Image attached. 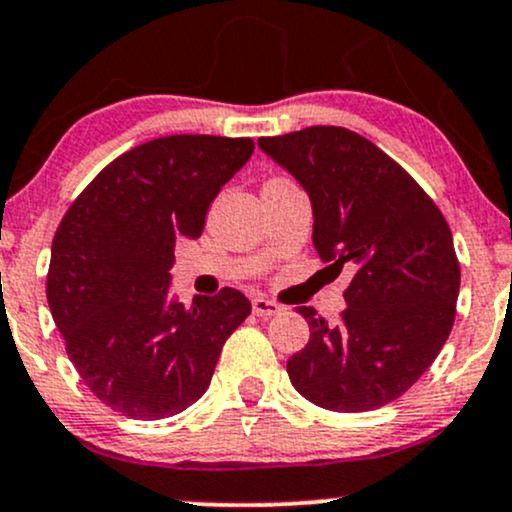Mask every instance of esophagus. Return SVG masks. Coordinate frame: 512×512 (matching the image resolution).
<instances>
[{"label":"esophagus","mask_w":512,"mask_h":512,"mask_svg":"<svg viewBox=\"0 0 512 512\" xmlns=\"http://www.w3.org/2000/svg\"><path fill=\"white\" fill-rule=\"evenodd\" d=\"M252 313L257 317H272V315H279L281 313V305L276 301H269V298H252Z\"/></svg>","instance_id":"obj_1"}]
</instances>
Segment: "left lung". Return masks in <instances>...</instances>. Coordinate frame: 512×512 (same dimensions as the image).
Segmentation results:
<instances>
[{
    "mask_svg": "<svg viewBox=\"0 0 512 512\" xmlns=\"http://www.w3.org/2000/svg\"><path fill=\"white\" fill-rule=\"evenodd\" d=\"M257 146L310 195L320 260L354 267L339 320L298 308L310 339L286 363L293 387L344 414L395 402L455 322L460 260L443 211L395 158L346 127H305Z\"/></svg>",
    "mask_w": 512,
    "mask_h": 512,
    "instance_id": "1",
    "label": "left lung"
}]
</instances>
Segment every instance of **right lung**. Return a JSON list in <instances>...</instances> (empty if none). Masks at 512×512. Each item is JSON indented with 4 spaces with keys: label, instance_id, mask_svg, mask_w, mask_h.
Instances as JSON below:
<instances>
[{
    "label": "right lung",
    "instance_id": "obj_1",
    "mask_svg": "<svg viewBox=\"0 0 512 512\" xmlns=\"http://www.w3.org/2000/svg\"><path fill=\"white\" fill-rule=\"evenodd\" d=\"M250 137L173 134L129 149L84 187L52 238L48 303L69 361L105 407L139 421L207 392L221 346L250 315L236 289L168 301L175 238H199Z\"/></svg>",
    "mask_w": 512,
    "mask_h": 512
}]
</instances>
